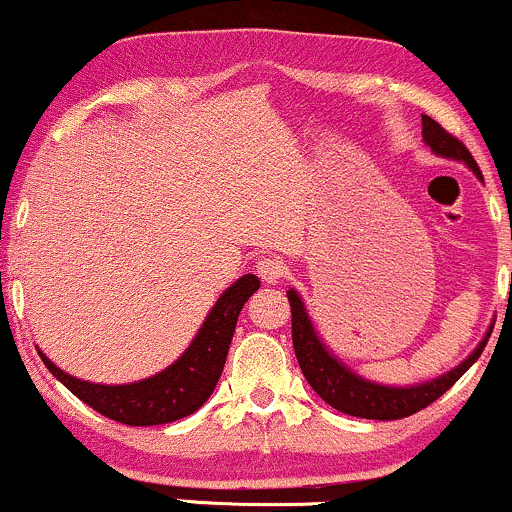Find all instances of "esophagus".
Listing matches in <instances>:
<instances>
[{
    "mask_svg": "<svg viewBox=\"0 0 512 512\" xmlns=\"http://www.w3.org/2000/svg\"><path fill=\"white\" fill-rule=\"evenodd\" d=\"M257 274L265 284H277L284 277V262L279 257H262L257 262Z\"/></svg>",
    "mask_w": 512,
    "mask_h": 512,
    "instance_id": "esophagus-1",
    "label": "esophagus"
}]
</instances>
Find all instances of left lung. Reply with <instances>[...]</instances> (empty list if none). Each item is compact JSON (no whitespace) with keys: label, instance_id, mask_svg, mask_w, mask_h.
<instances>
[{"label":"left lung","instance_id":"left-lung-1","mask_svg":"<svg viewBox=\"0 0 512 512\" xmlns=\"http://www.w3.org/2000/svg\"><path fill=\"white\" fill-rule=\"evenodd\" d=\"M423 143L428 145L437 157L464 162L476 177L484 179L481 177L479 165H476V160L471 157L469 150L464 148V143H459L457 138L449 136L445 128L437 121H432L430 116H423ZM286 296H289L291 303V338H294V352L306 381L328 406L335 408V411L367 420H398L423 411L425 406L437 401V398H440L442 393H445L449 386H452L454 381L481 357V352H484L493 330L491 325V328L486 330L484 340L474 347V352H471L469 357L462 359V362L454 369H449V372L435 376V379L420 381V384L411 386L376 384L372 379H364L362 374H357L355 369H350L345 362H340V359L333 355V350L325 345L316 330V325H313L311 316H308L306 303H303L299 291L289 289Z\"/></svg>","mask_w":512,"mask_h":512}]
</instances>
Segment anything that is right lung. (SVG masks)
I'll list each match as a JSON object with an SVG mask.
<instances>
[{
    "instance_id": "add662e5",
    "label": "right lung",
    "mask_w": 512,
    "mask_h": 512,
    "mask_svg": "<svg viewBox=\"0 0 512 512\" xmlns=\"http://www.w3.org/2000/svg\"><path fill=\"white\" fill-rule=\"evenodd\" d=\"M260 289V279L255 274H243L218 296L213 308L201 323L199 333L189 342L170 367L148 379L131 381V384H92L77 376L63 372L58 364L38 350L48 372L75 393L80 401L92 406L106 418L123 425H162L174 423L199 411L216 389L226 364L230 340H233L235 323L245 301Z\"/></svg>"
}]
</instances>
